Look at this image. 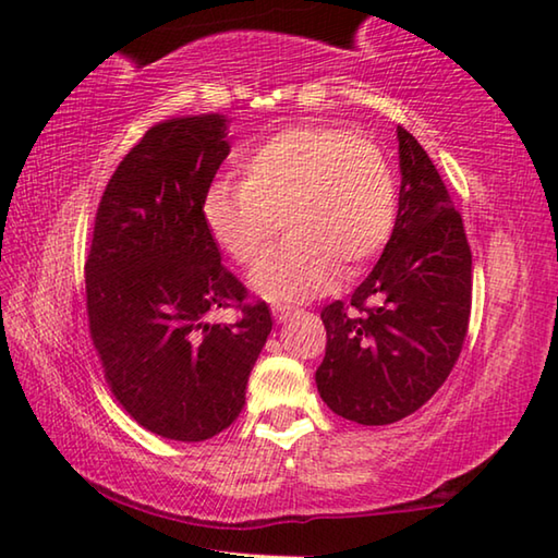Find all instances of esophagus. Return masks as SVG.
<instances>
[{"label": "esophagus", "mask_w": 558, "mask_h": 558, "mask_svg": "<svg viewBox=\"0 0 558 558\" xmlns=\"http://www.w3.org/2000/svg\"><path fill=\"white\" fill-rule=\"evenodd\" d=\"M292 315H298V307H292V305H272V317L278 319V323H288V319L292 317Z\"/></svg>", "instance_id": "1"}]
</instances>
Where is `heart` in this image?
<instances>
[{
  "instance_id": "b5f03b06",
  "label": "heart",
  "mask_w": 558,
  "mask_h": 558,
  "mask_svg": "<svg viewBox=\"0 0 558 558\" xmlns=\"http://www.w3.org/2000/svg\"><path fill=\"white\" fill-rule=\"evenodd\" d=\"M241 182L216 179L202 219L229 256L251 266L280 231L282 241L251 272L268 300H305L332 286L339 263L362 268L389 243L399 189L379 145L332 125H288L239 157Z\"/></svg>"
}]
</instances>
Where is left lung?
Masks as SVG:
<instances>
[{
    "label": "left lung",
    "instance_id": "obj_1",
    "mask_svg": "<svg viewBox=\"0 0 558 558\" xmlns=\"http://www.w3.org/2000/svg\"><path fill=\"white\" fill-rule=\"evenodd\" d=\"M399 137V216L374 270L323 310L315 381L337 415L389 426L418 411L456 366L468 335L472 256L462 219L409 130Z\"/></svg>",
    "mask_w": 558,
    "mask_h": 558
}]
</instances>
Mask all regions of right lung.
<instances>
[{
	"mask_svg": "<svg viewBox=\"0 0 558 558\" xmlns=\"http://www.w3.org/2000/svg\"><path fill=\"white\" fill-rule=\"evenodd\" d=\"M229 153L219 112L149 128L102 192L86 260L90 337L110 391L169 440L214 438L239 418L272 329L266 302L243 305L245 288L202 219ZM233 304L244 307L235 326L205 319Z\"/></svg>",
	"mask_w": 558,
	"mask_h": 558,
	"instance_id": "right-lung-1",
	"label": "right lung"
}]
</instances>
